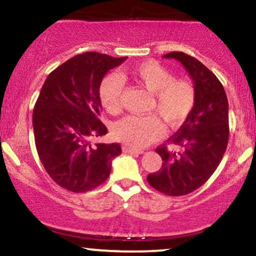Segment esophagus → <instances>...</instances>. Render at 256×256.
I'll return each instance as SVG.
<instances>
[{"label": "esophagus", "mask_w": 256, "mask_h": 256, "mask_svg": "<svg viewBox=\"0 0 256 256\" xmlns=\"http://www.w3.org/2000/svg\"><path fill=\"white\" fill-rule=\"evenodd\" d=\"M122 152H128V154H134V155H138V154H143L142 149H136V148H132V146H122Z\"/></svg>", "instance_id": "1"}]
</instances>
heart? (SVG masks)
Returning <instances> with one entry per match:
<instances>
[{"label": "heart", "instance_id": "obj_1", "mask_svg": "<svg viewBox=\"0 0 256 256\" xmlns=\"http://www.w3.org/2000/svg\"><path fill=\"white\" fill-rule=\"evenodd\" d=\"M130 77L154 96L150 110L156 112L170 128L183 124L192 114L196 91L186 79H174V74L156 61H146L130 71ZM124 83L116 74H108L100 84L101 104L110 113L120 110ZM164 128L158 116H128L113 126L114 137L134 148H143L161 137Z\"/></svg>", "mask_w": 256, "mask_h": 256}]
</instances>
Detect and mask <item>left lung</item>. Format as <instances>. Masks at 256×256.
Here are the masks:
<instances>
[{
  "instance_id": "8db88e82",
  "label": "left lung",
  "mask_w": 256,
  "mask_h": 256,
  "mask_svg": "<svg viewBox=\"0 0 256 256\" xmlns=\"http://www.w3.org/2000/svg\"><path fill=\"white\" fill-rule=\"evenodd\" d=\"M184 66L194 82L195 107L180 128L167 142L177 146L171 152L165 144L158 146L162 158L158 172L146 177L158 192L182 196L195 192L210 179L219 166L228 140V102L219 79L204 64L182 52L164 55Z\"/></svg>"
}]
</instances>
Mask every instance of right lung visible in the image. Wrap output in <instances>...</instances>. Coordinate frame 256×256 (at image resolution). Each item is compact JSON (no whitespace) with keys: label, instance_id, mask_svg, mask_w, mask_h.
Returning a JSON list of instances; mask_svg holds the SVG:
<instances>
[{"label":"right lung","instance_id":"right-lung-1","mask_svg":"<svg viewBox=\"0 0 256 256\" xmlns=\"http://www.w3.org/2000/svg\"><path fill=\"white\" fill-rule=\"evenodd\" d=\"M126 58L95 52L76 55L40 89L32 114L38 156L52 180L68 192H85L104 183L112 160L122 154L118 143L91 144L90 140L107 134L100 120V84Z\"/></svg>","mask_w":256,"mask_h":256}]
</instances>
